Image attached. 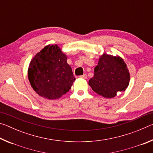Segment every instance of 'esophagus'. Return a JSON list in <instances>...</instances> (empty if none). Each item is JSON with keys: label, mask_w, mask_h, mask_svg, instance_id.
<instances>
[{"label": "esophagus", "mask_w": 153, "mask_h": 153, "mask_svg": "<svg viewBox=\"0 0 153 153\" xmlns=\"http://www.w3.org/2000/svg\"><path fill=\"white\" fill-rule=\"evenodd\" d=\"M87 75L86 74H84L82 75V76H80L79 77H81V78H83V79H86L87 78Z\"/></svg>", "instance_id": "34e87169"}]
</instances>
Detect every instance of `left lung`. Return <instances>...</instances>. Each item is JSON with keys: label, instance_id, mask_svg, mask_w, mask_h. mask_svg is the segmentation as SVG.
I'll use <instances>...</instances> for the list:
<instances>
[{"label": "left lung", "instance_id": "8db88e82", "mask_svg": "<svg viewBox=\"0 0 153 153\" xmlns=\"http://www.w3.org/2000/svg\"><path fill=\"white\" fill-rule=\"evenodd\" d=\"M130 76L123 59L119 55L103 53L94 68L88 84L93 91L106 98H112L129 86Z\"/></svg>", "mask_w": 153, "mask_h": 153}]
</instances>
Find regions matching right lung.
Instances as JSON below:
<instances>
[{
  "label": "right lung",
  "instance_id": "obj_1",
  "mask_svg": "<svg viewBox=\"0 0 153 153\" xmlns=\"http://www.w3.org/2000/svg\"><path fill=\"white\" fill-rule=\"evenodd\" d=\"M67 56L57 45H48L35 55L27 69L31 86L39 96L59 99L70 90L75 81Z\"/></svg>",
  "mask_w": 153,
  "mask_h": 153
}]
</instances>
